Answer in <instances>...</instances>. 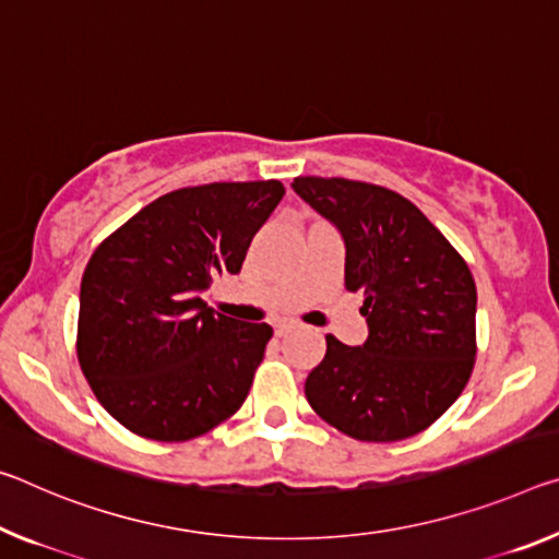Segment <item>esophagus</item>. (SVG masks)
<instances>
[{"instance_id":"34e87169","label":"esophagus","mask_w":559,"mask_h":559,"mask_svg":"<svg viewBox=\"0 0 559 559\" xmlns=\"http://www.w3.org/2000/svg\"><path fill=\"white\" fill-rule=\"evenodd\" d=\"M296 323L294 321H278L276 325H273V331H276V335H286L288 331H294Z\"/></svg>"}]
</instances>
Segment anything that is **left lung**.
<instances>
[{"label":"left lung","mask_w":559,"mask_h":559,"mask_svg":"<svg viewBox=\"0 0 559 559\" xmlns=\"http://www.w3.org/2000/svg\"><path fill=\"white\" fill-rule=\"evenodd\" d=\"M294 191L338 228L345 288L360 290L368 338L325 335L306 397L362 442L418 436L457 401L475 362L477 290L448 238L401 193L376 183L298 176Z\"/></svg>","instance_id":"obj_1"}]
</instances>
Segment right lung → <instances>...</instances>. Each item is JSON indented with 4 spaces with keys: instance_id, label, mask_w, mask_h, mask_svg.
I'll use <instances>...</instances> for the list:
<instances>
[{
    "instance_id": "add662e5",
    "label": "right lung",
    "mask_w": 559,
    "mask_h": 559,
    "mask_svg": "<svg viewBox=\"0 0 559 559\" xmlns=\"http://www.w3.org/2000/svg\"><path fill=\"white\" fill-rule=\"evenodd\" d=\"M281 181L206 183L156 199L86 263L76 356L106 413L141 438H199L243 405L273 335L201 294L238 273Z\"/></svg>"
}]
</instances>
